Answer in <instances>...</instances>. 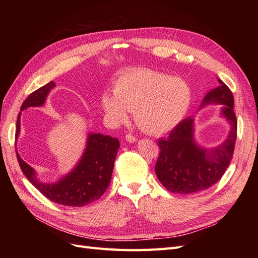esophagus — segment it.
Segmentation results:
<instances>
[{"mask_svg":"<svg viewBox=\"0 0 258 258\" xmlns=\"http://www.w3.org/2000/svg\"><path fill=\"white\" fill-rule=\"evenodd\" d=\"M126 141L129 143H135L137 141V138L135 136L128 134V135H126Z\"/></svg>","mask_w":258,"mask_h":258,"instance_id":"1","label":"esophagus"}]
</instances>
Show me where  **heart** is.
<instances>
[{
  "label": "heart",
  "mask_w": 258,
  "mask_h": 258,
  "mask_svg": "<svg viewBox=\"0 0 258 258\" xmlns=\"http://www.w3.org/2000/svg\"><path fill=\"white\" fill-rule=\"evenodd\" d=\"M113 93L101 97V107L108 118L120 123L128 119V111L135 112L138 126L152 135L173 129L191 101L190 88L184 81L150 69L123 73L114 83Z\"/></svg>",
  "instance_id": "b5f03b06"
}]
</instances>
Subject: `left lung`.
I'll return each instance as SVG.
<instances>
[{
    "label": "left lung",
    "instance_id": "1",
    "mask_svg": "<svg viewBox=\"0 0 258 258\" xmlns=\"http://www.w3.org/2000/svg\"><path fill=\"white\" fill-rule=\"evenodd\" d=\"M202 100L200 108L221 104V116L229 124V134L216 147L206 148L195 140V119L187 117L171 130L166 139L158 140L159 157L155 172L161 184L175 194H194L218 182L229 166L237 139V119L233 96L222 81Z\"/></svg>",
    "mask_w": 258,
    "mask_h": 258
}]
</instances>
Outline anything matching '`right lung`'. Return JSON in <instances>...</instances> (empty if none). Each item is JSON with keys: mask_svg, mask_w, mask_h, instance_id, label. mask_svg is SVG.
<instances>
[{"mask_svg": "<svg viewBox=\"0 0 258 258\" xmlns=\"http://www.w3.org/2000/svg\"><path fill=\"white\" fill-rule=\"evenodd\" d=\"M56 84L50 82L46 84L23 101L20 111L29 107L42 106ZM19 113L16 124V138L20 134ZM119 148V141L116 138L102 134H92L87 136L86 148L77 165L57 182L43 183L36 176L35 170L29 166L17 153V159L23 174L44 196L68 207H85L98 200L105 192L114 169V161Z\"/></svg>", "mask_w": 258, "mask_h": 258, "instance_id": "obj_1", "label": "right lung"}]
</instances>
